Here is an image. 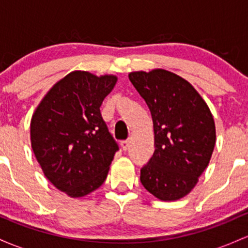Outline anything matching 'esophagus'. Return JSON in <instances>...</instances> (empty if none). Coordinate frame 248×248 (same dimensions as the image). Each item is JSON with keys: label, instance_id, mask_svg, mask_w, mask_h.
Instances as JSON below:
<instances>
[{"label": "esophagus", "instance_id": "34e87169", "mask_svg": "<svg viewBox=\"0 0 248 248\" xmlns=\"http://www.w3.org/2000/svg\"><path fill=\"white\" fill-rule=\"evenodd\" d=\"M121 146H122V149H123V151L126 152L127 150H129L130 143L127 140H123V141H121Z\"/></svg>", "mask_w": 248, "mask_h": 248}]
</instances>
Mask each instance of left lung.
I'll use <instances>...</instances> for the list:
<instances>
[{"instance_id": "8db88e82", "label": "left lung", "mask_w": 248, "mask_h": 248, "mask_svg": "<svg viewBox=\"0 0 248 248\" xmlns=\"http://www.w3.org/2000/svg\"><path fill=\"white\" fill-rule=\"evenodd\" d=\"M129 79L151 111L155 152L140 182L164 202L184 198L207 168L216 124L206 102L190 82L164 69L133 71Z\"/></svg>"}]
</instances>
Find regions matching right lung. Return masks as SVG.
Segmentation results:
<instances>
[{"label":"right lung","instance_id":"add662e5","mask_svg":"<svg viewBox=\"0 0 248 248\" xmlns=\"http://www.w3.org/2000/svg\"><path fill=\"white\" fill-rule=\"evenodd\" d=\"M117 79L72 71L52 85L32 113L36 159L46 179L71 198L88 196L104 183L118 150L99 110Z\"/></svg>","mask_w":248,"mask_h":248}]
</instances>
